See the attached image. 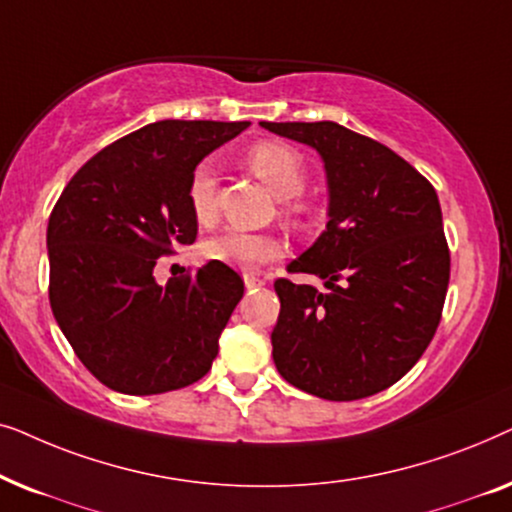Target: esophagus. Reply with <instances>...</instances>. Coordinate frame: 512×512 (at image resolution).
Here are the masks:
<instances>
[{
	"label": "esophagus",
	"instance_id": "obj_1",
	"mask_svg": "<svg viewBox=\"0 0 512 512\" xmlns=\"http://www.w3.org/2000/svg\"><path fill=\"white\" fill-rule=\"evenodd\" d=\"M265 282L261 277H256V275H244V286H247V289H258V286H263Z\"/></svg>",
	"mask_w": 512,
	"mask_h": 512
}]
</instances>
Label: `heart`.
<instances>
[{"mask_svg": "<svg viewBox=\"0 0 512 512\" xmlns=\"http://www.w3.org/2000/svg\"><path fill=\"white\" fill-rule=\"evenodd\" d=\"M249 170L263 181L265 188L282 200V214L293 226L307 221V205L296 200L307 181V167L300 153L282 142H261L247 151ZM188 207L195 221L209 226L216 219V172L209 163L193 170L188 181ZM209 261L230 265L235 270H258L265 263L277 261L284 254V240L275 233H242V230H223L205 242Z\"/></svg>", "mask_w": 512, "mask_h": 512, "instance_id": "b5f03b06", "label": "heart"}]
</instances>
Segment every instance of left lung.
<instances>
[{
	"label": "left lung",
	"instance_id": "1",
	"mask_svg": "<svg viewBox=\"0 0 512 512\" xmlns=\"http://www.w3.org/2000/svg\"><path fill=\"white\" fill-rule=\"evenodd\" d=\"M324 160L328 223L289 272L328 291L277 279L272 359L293 387L356 401L401 380L436 333L450 249L433 186L375 139L333 121L261 123Z\"/></svg>",
	"mask_w": 512,
	"mask_h": 512
}]
</instances>
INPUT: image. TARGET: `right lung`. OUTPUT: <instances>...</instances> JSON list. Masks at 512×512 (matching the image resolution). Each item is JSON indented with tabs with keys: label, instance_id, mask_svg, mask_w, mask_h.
I'll use <instances>...</instances> for the list:
<instances>
[{
	"label": "right lung",
	"instance_id": "add662e5",
	"mask_svg": "<svg viewBox=\"0 0 512 512\" xmlns=\"http://www.w3.org/2000/svg\"><path fill=\"white\" fill-rule=\"evenodd\" d=\"M249 121H158L95 153L48 219L53 317L83 366L109 389L165 394L207 375L244 282L209 261L160 286L153 268L193 244L188 181Z\"/></svg>",
	"mask_w": 512,
	"mask_h": 512
}]
</instances>
